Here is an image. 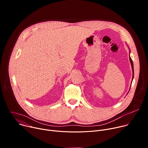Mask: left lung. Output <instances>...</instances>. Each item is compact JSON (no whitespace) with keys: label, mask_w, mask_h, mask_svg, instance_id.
Segmentation results:
<instances>
[{"label":"left lung","mask_w":148,"mask_h":148,"mask_svg":"<svg viewBox=\"0 0 148 148\" xmlns=\"http://www.w3.org/2000/svg\"><path fill=\"white\" fill-rule=\"evenodd\" d=\"M130 57V62H131V66H132V73H133V75H132V80H133V79H134V64H133V61H132V59H131V57L130 56L129 57Z\"/></svg>","instance_id":"obj_1"}]
</instances>
